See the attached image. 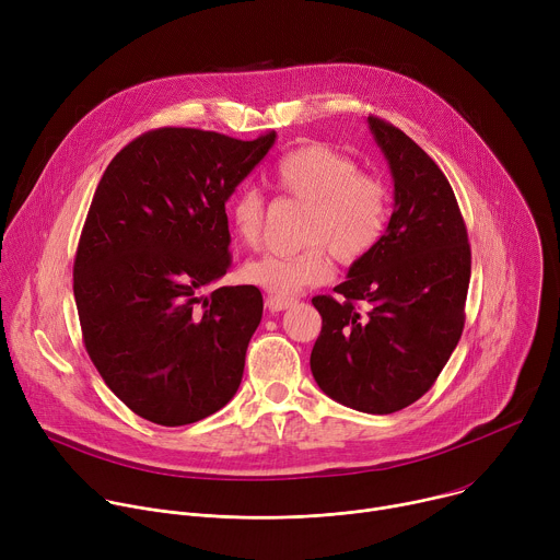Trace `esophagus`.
Segmentation results:
<instances>
[{
  "mask_svg": "<svg viewBox=\"0 0 560 560\" xmlns=\"http://www.w3.org/2000/svg\"><path fill=\"white\" fill-rule=\"evenodd\" d=\"M292 303H294V299H290V296H277V294H268V299H266V306H268V311H270V313H281V311L290 308Z\"/></svg>",
  "mask_w": 560,
  "mask_h": 560,
  "instance_id": "esophagus-1",
  "label": "esophagus"
}]
</instances>
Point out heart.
<instances>
[{
  "mask_svg": "<svg viewBox=\"0 0 560 560\" xmlns=\"http://www.w3.org/2000/svg\"><path fill=\"white\" fill-rule=\"evenodd\" d=\"M272 180L281 194L303 200L301 249L264 254L243 266V279L277 296L324 283L330 254L341 264H358L377 247L388 223V191L384 183L358 170V163L324 142L294 147L279 159ZM230 223L245 247L264 241L266 202L259 191L243 189L230 202Z\"/></svg>",
  "mask_w": 560,
  "mask_h": 560,
  "instance_id": "1",
  "label": "heart"
}]
</instances>
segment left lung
I'll list each match as a JSON object with an SVG mask.
<instances>
[{
  "label": "left lung",
  "mask_w": 560,
  "mask_h": 560,
  "mask_svg": "<svg viewBox=\"0 0 560 560\" xmlns=\"http://www.w3.org/2000/svg\"><path fill=\"white\" fill-rule=\"evenodd\" d=\"M369 127L388 161L395 206L377 247L335 288L339 299H313L322 332L311 371L335 401L388 416L433 386L460 341L471 247L433 159L382 118L369 116Z\"/></svg>",
  "instance_id": "obj_1"
}]
</instances>
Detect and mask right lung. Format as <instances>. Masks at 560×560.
<instances>
[{"mask_svg": "<svg viewBox=\"0 0 560 560\" xmlns=\"http://www.w3.org/2000/svg\"><path fill=\"white\" fill-rule=\"evenodd\" d=\"M275 138L154 129L97 183L73 264L82 339L105 384L149 422H198L238 390L264 296L206 290L232 264L225 202Z\"/></svg>", "mask_w": 560, "mask_h": 560, "instance_id": "right-lung-1", "label": "right lung"}]
</instances>
